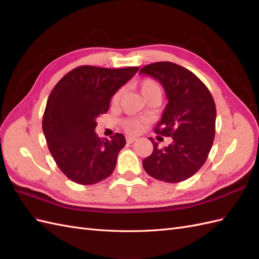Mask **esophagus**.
I'll return each mask as SVG.
<instances>
[{
	"instance_id": "obj_1",
	"label": "esophagus",
	"mask_w": 259,
	"mask_h": 259,
	"mask_svg": "<svg viewBox=\"0 0 259 259\" xmlns=\"http://www.w3.org/2000/svg\"><path fill=\"white\" fill-rule=\"evenodd\" d=\"M136 140H137V139H136L135 137H130V136H128V137H126V142H127L128 144H133V143H135Z\"/></svg>"
}]
</instances>
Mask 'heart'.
Here are the masks:
<instances>
[{
	"label": "heart",
	"instance_id": "1",
	"mask_svg": "<svg viewBox=\"0 0 259 259\" xmlns=\"http://www.w3.org/2000/svg\"><path fill=\"white\" fill-rule=\"evenodd\" d=\"M138 88H139L140 94H142V96L146 101L151 100V99L160 100L162 97L163 90H162L161 84L156 80L151 79V77H146V79L140 81L138 84ZM121 96H122V90H119L112 97V100H111L112 105L116 106L119 104ZM123 127L125 128V131H127L130 134H136V133H138L140 130V123L136 119H125L123 121Z\"/></svg>",
	"mask_w": 259,
	"mask_h": 259
}]
</instances>
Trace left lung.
I'll list each match as a JSON object with an SVG mask.
<instances>
[{"label":"left lung","mask_w":259,"mask_h":259,"mask_svg":"<svg viewBox=\"0 0 259 259\" xmlns=\"http://www.w3.org/2000/svg\"><path fill=\"white\" fill-rule=\"evenodd\" d=\"M139 73L159 81L165 91L168 103L154 132L171 137V143L164 148L149 138L153 151L143 161V166L162 182H184L202 167L213 146L215 101L197 75L173 62H154Z\"/></svg>","instance_id":"obj_1"}]
</instances>
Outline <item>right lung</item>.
Listing matches in <instances>:
<instances>
[{"mask_svg": "<svg viewBox=\"0 0 259 259\" xmlns=\"http://www.w3.org/2000/svg\"><path fill=\"white\" fill-rule=\"evenodd\" d=\"M138 67L108 69L81 66L68 72L51 92L42 127L50 152L60 170L80 185H93L112 174L126 140L115 133L99 138L96 119L138 71Z\"/></svg>", "mask_w": 259, "mask_h": 259, "instance_id": "add662e5", "label": "right lung"}]
</instances>
